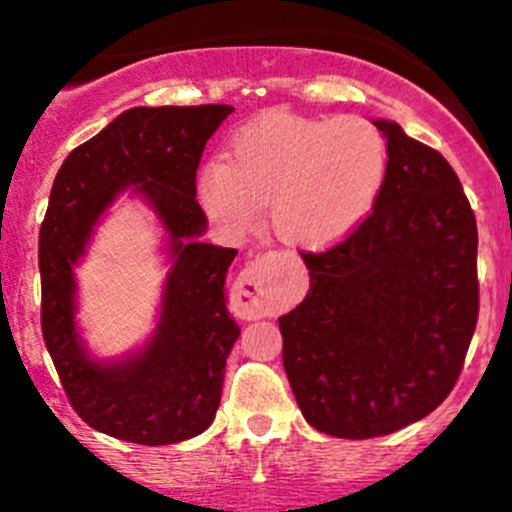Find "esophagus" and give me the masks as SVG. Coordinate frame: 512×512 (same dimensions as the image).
<instances>
[{
  "instance_id": "obj_1",
  "label": "esophagus",
  "mask_w": 512,
  "mask_h": 512,
  "mask_svg": "<svg viewBox=\"0 0 512 512\" xmlns=\"http://www.w3.org/2000/svg\"><path fill=\"white\" fill-rule=\"evenodd\" d=\"M275 265L270 255L255 257L240 272L235 285V299L247 317H270L280 307V294L275 287Z\"/></svg>"
}]
</instances>
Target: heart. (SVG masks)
I'll return each mask as SVG.
<instances>
[{"label": "heart", "instance_id": "obj_1", "mask_svg": "<svg viewBox=\"0 0 512 512\" xmlns=\"http://www.w3.org/2000/svg\"><path fill=\"white\" fill-rule=\"evenodd\" d=\"M384 136L359 116L302 118L272 111L247 123L223 163L200 178V200L227 232H247L270 205L287 247L319 252L369 218L386 180Z\"/></svg>", "mask_w": 512, "mask_h": 512}]
</instances>
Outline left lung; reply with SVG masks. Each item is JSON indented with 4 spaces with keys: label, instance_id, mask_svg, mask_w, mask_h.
I'll list each match as a JSON object with an SVG mask.
<instances>
[{
    "label": "left lung",
    "instance_id": "left-lung-1",
    "mask_svg": "<svg viewBox=\"0 0 512 512\" xmlns=\"http://www.w3.org/2000/svg\"><path fill=\"white\" fill-rule=\"evenodd\" d=\"M389 165L344 242L304 252L309 292L280 317L282 364L309 426L376 438L456 386L478 322V227L448 160L376 118Z\"/></svg>",
    "mask_w": 512,
    "mask_h": 512
}]
</instances>
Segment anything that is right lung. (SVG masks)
<instances>
[{
	"instance_id": "obj_1",
	"label": "right lung",
	"mask_w": 512,
	"mask_h": 512,
	"mask_svg": "<svg viewBox=\"0 0 512 512\" xmlns=\"http://www.w3.org/2000/svg\"><path fill=\"white\" fill-rule=\"evenodd\" d=\"M232 111L225 103L128 108L74 148L51 185L39 232L41 332L76 414L121 441H188L220 406L225 361L240 337L225 304L237 250L200 242L208 218L195 200V173ZM126 189L157 213L171 270L149 342L121 360H98L75 322L73 267L100 215Z\"/></svg>"
}]
</instances>
